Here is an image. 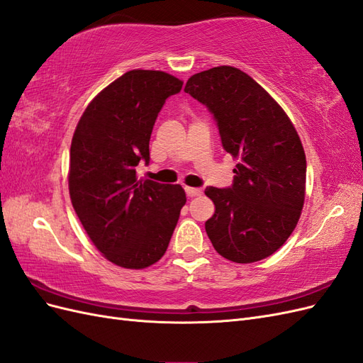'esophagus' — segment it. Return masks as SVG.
I'll list each match as a JSON object with an SVG mask.
<instances>
[{"mask_svg": "<svg viewBox=\"0 0 363 363\" xmlns=\"http://www.w3.org/2000/svg\"><path fill=\"white\" fill-rule=\"evenodd\" d=\"M184 191H186V195L191 196V199H194V196H200V195L203 194V192H201V189H196V188H189V186H186Z\"/></svg>", "mask_w": 363, "mask_h": 363, "instance_id": "esophagus-1", "label": "esophagus"}]
</instances>
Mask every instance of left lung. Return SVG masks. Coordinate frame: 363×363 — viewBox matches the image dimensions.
Returning a JSON list of instances; mask_svg holds the SVG:
<instances>
[{"label":"left lung","mask_w":363,"mask_h":363,"mask_svg":"<svg viewBox=\"0 0 363 363\" xmlns=\"http://www.w3.org/2000/svg\"><path fill=\"white\" fill-rule=\"evenodd\" d=\"M184 92L206 104L223 147L238 160L232 188H206L215 213L206 221L213 248L236 263L274 255L292 235L306 195V155L281 106L233 67L194 74Z\"/></svg>","instance_id":"8db88e82"}]
</instances>
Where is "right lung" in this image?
<instances>
[{"label":"right lung","mask_w":363,"mask_h":363,"mask_svg":"<svg viewBox=\"0 0 363 363\" xmlns=\"http://www.w3.org/2000/svg\"><path fill=\"white\" fill-rule=\"evenodd\" d=\"M183 82L163 71L133 69L87 104L75 127L68 186L74 211L96 250L115 265L144 269L162 259L186 194L180 184L138 179L150 160L152 125Z\"/></svg>","instance_id":"add662e5"}]
</instances>
